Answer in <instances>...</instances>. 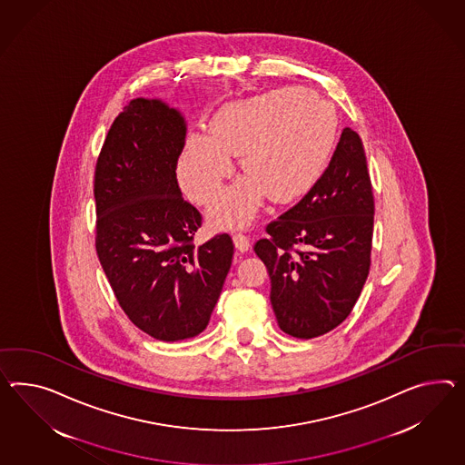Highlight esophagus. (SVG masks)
<instances>
[{"mask_svg":"<svg viewBox=\"0 0 465 465\" xmlns=\"http://www.w3.org/2000/svg\"><path fill=\"white\" fill-rule=\"evenodd\" d=\"M232 241H234L236 250L241 251V252L250 250V238H248L246 234H241V232H238V234H234V236H232Z\"/></svg>","mask_w":465,"mask_h":465,"instance_id":"obj_1","label":"esophagus"}]
</instances>
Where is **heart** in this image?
Returning a JSON list of instances; mask_svg holds the SVG:
<instances>
[{"mask_svg": "<svg viewBox=\"0 0 465 465\" xmlns=\"http://www.w3.org/2000/svg\"><path fill=\"white\" fill-rule=\"evenodd\" d=\"M337 118L332 106L298 87L276 89L223 107L211 134L192 133L180 156L182 189L207 203L232 175L231 155L248 173L215 199V226H248L264 199L290 203L321 177L332 152Z\"/></svg>", "mask_w": 465, "mask_h": 465, "instance_id": "obj_1", "label": "heart"}]
</instances>
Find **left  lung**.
I'll use <instances>...</instances> for the list:
<instances>
[{"mask_svg":"<svg viewBox=\"0 0 465 465\" xmlns=\"http://www.w3.org/2000/svg\"><path fill=\"white\" fill-rule=\"evenodd\" d=\"M374 197L364 146L344 128L329 167L254 244L283 332L313 339L347 319L370 274Z\"/></svg>","mask_w":465,"mask_h":465,"instance_id":"left-lung-1","label":"left lung"}]
</instances>
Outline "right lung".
Returning <instances> with one entry per match:
<instances>
[{
    "instance_id": "1",
    "label": "right lung",
    "mask_w": 465,
    "mask_h": 465,
    "mask_svg": "<svg viewBox=\"0 0 465 465\" xmlns=\"http://www.w3.org/2000/svg\"><path fill=\"white\" fill-rule=\"evenodd\" d=\"M187 124L179 109L136 97L111 124L95 163V251L121 309L156 341L203 332L234 244H193L203 215L183 201L177 162Z\"/></svg>"
}]
</instances>
